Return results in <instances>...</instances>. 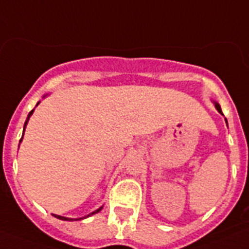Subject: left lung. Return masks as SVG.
Wrapping results in <instances>:
<instances>
[{
  "mask_svg": "<svg viewBox=\"0 0 249 249\" xmlns=\"http://www.w3.org/2000/svg\"><path fill=\"white\" fill-rule=\"evenodd\" d=\"M213 104H215V108H216L217 112L220 113V114H223V112H221L220 106H219V103H217V102H213ZM223 116H224V114H223ZM225 122H227V118H225ZM227 126H228V122H227Z\"/></svg>",
  "mask_w": 249,
  "mask_h": 249,
  "instance_id": "obj_1",
  "label": "left lung"
}]
</instances>
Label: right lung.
<instances>
[{
  "label": "right lung",
  "instance_id": "right-lung-1",
  "mask_svg": "<svg viewBox=\"0 0 249 249\" xmlns=\"http://www.w3.org/2000/svg\"><path fill=\"white\" fill-rule=\"evenodd\" d=\"M47 95H48V94H47ZM47 95H44V96H43V98H46ZM39 103H40V102H38V103H36V106H38ZM33 113H34V109H33V110H30V112H29V114H28V118H26L25 123H24V131H22V136H21V140H20V142H21V141H22V137H24V132H25L26 124H28L29 120H30V117H32V114H33ZM18 146H20V145H18ZM102 209H103V206H100L99 209H98V210L92 211V213H90L89 215H86V216H83V217H76V219H73V217H66V216H61V215H55V213H52V215H53V216H54V217H57V219H59V220H65V221H77V220H83V219H86V217L91 216V215H94V213H99V211L102 210Z\"/></svg>",
  "mask_w": 249,
  "mask_h": 249
}]
</instances>
